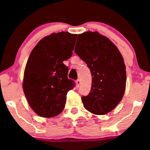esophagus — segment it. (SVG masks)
<instances>
[{
  "label": "esophagus",
  "instance_id": "34e87169",
  "mask_svg": "<svg viewBox=\"0 0 150 150\" xmlns=\"http://www.w3.org/2000/svg\"><path fill=\"white\" fill-rule=\"evenodd\" d=\"M76 84H77V87H79V86H80V84H81V81H80V80H77L76 81Z\"/></svg>",
  "mask_w": 150,
  "mask_h": 150
}]
</instances>
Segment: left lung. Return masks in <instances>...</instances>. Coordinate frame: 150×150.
I'll return each mask as SVG.
<instances>
[{
    "mask_svg": "<svg viewBox=\"0 0 150 150\" xmlns=\"http://www.w3.org/2000/svg\"><path fill=\"white\" fill-rule=\"evenodd\" d=\"M75 52L91 70V89L82 100L86 110L94 115H105L123 98L127 73L124 59L110 40L98 32L78 35Z\"/></svg>",
    "mask_w": 150,
    "mask_h": 150,
    "instance_id": "obj_1",
    "label": "left lung"
}]
</instances>
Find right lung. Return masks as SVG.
<instances>
[{"instance_id":"add662e5","label":"right lung","mask_w":150,"mask_h":150,"mask_svg":"<svg viewBox=\"0 0 150 150\" xmlns=\"http://www.w3.org/2000/svg\"><path fill=\"white\" fill-rule=\"evenodd\" d=\"M77 34L52 33L36 45L27 61L23 90L31 109L39 116L53 117L64 110L68 91L75 83L68 78L63 63L71 57Z\"/></svg>"}]
</instances>
